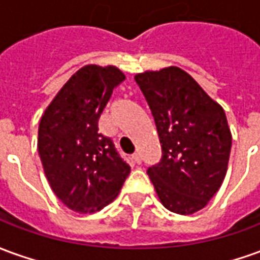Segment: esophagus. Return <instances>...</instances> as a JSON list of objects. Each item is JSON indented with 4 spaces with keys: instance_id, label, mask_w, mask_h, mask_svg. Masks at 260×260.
I'll return each instance as SVG.
<instances>
[{
    "instance_id": "esophagus-1",
    "label": "esophagus",
    "mask_w": 260,
    "mask_h": 260,
    "mask_svg": "<svg viewBox=\"0 0 260 260\" xmlns=\"http://www.w3.org/2000/svg\"><path fill=\"white\" fill-rule=\"evenodd\" d=\"M132 160L139 165V163L142 161V156H141V153H138V152H136V153H134V155H132Z\"/></svg>"
}]
</instances>
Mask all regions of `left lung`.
Segmentation results:
<instances>
[{"mask_svg":"<svg viewBox=\"0 0 260 260\" xmlns=\"http://www.w3.org/2000/svg\"><path fill=\"white\" fill-rule=\"evenodd\" d=\"M161 146L150 181L169 211L188 215L208 204L224 181L232 136L222 107L179 67L135 76Z\"/></svg>","mask_w":260,"mask_h":260,"instance_id":"1","label":"left lung"}]
</instances>
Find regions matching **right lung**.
Segmentation results:
<instances>
[{
    "label": "right lung",
    "mask_w": 260,
    "mask_h": 260,
    "mask_svg": "<svg viewBox=\"0 0 260 260\" xmlns=\"http://www.w3.org/2000/svg\"><path fill=\"white\" fill-rule=\"evenodd\" d=\"M125 80L117 67L84 66L69 79L45 114L38 150L53 193L76 212H95L115 199L131 173L99 119L114 88Z\"/></svg>",
    "instance_id": "right-lung-1"
}]
</instances>
